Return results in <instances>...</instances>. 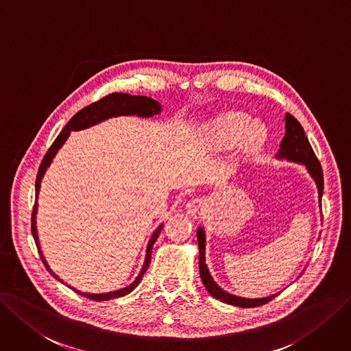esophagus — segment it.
I'll list each match as a JSON object with an SVG mask.
<instances>
[{
  "label": "esophagus",
  "instance_id": "34e87169",
  "mask_svg": "<svg viewBox=\"0 0 351 351\" xmlns=\"http://www.w3.org/2000/svg\"><path fill=\"white\" fill-rule=\"evenodd\" d=\"M186 210H188L189 215L195 217V218H199V217L205 215L206 213H208V210H210L208 199H205V198L192 199L191 202H188Z\"/></svg>",
  "mask_w": 351,
  "mask_h": 351
}]
</instances>
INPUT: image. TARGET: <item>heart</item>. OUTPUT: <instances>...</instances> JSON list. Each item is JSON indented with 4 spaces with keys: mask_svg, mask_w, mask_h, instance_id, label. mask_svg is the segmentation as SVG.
<instances>
[{
    "mask_svg": "<svg viewBox=\"0 0 351 351\" xmlns=\"http://www.w3.org/2000/svg\"><path fill=\"white\" fill-rule=\"evenodd\" d=\"M250 119L241 112H227L226 115L219 117L215 123V133L224 146H232L239 143L243 136L247 132V140L250 145H261L265 138V130L261 125H253L250 130Z\"/></svg>",
    "mask_w": 351,
    "mask_h": 351,
    "instance_id": "heart-1",
    "label": "heart"
}]
</instances>
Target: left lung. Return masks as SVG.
I'll list each match as a JSON object with an SVG mask.
<instances>
[{
	"label": "left lung",
	"mask_w": 351,
	"mask_h": 351,
	"mask_svg": "<svg viewBox=\"0 0 351 351\" xmlns=\"http://www.w3.org/2000/svg\"><path fill=\"white\" fill-rule=\"evenodd\" d=\"M285 130H287V133H285V137L280 141V150H279L278 156L282 159H288L291 162L304 163L308 167L311 176H313L317 182L319 204H321V197H322V191H324V175H322V167L317 158V154L314 153L313 147H311L302 125L292 114H287V117H285ZM197 236H198V244H199L201 279L205 285L206 291H208L215 298V300H219L228 305H234V306L254 308V306H261V305L270 302L276 296V295H274L269 298H263V300H245V298H239V296L230 295L228 292L223 291L213 280L210 271H208V269H206V265H205V232L202 228L198 230Z\"/></svg>",
	"instance_id": "1"
}]
</instances>
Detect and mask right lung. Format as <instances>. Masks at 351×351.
<instances>
[{"label":"right lung","mask_w":351,"mask_h":351,"mask_svg":"<svg viewBox=\"0 0 351 351\" xmlns=\"http://www.w3.org/2000/svg\"><path fill=\"white\" fill-rule=\"evenodd\" d=\"M160 106L158 101H154L149 97H140V95H130V94H119V93H112L107 97L101 98L99 101L97 102H93L89 104V106H86L85 108H82L81 111H77L72 119L68 121V124L63 127V130L60 132V134L56 137V140L51 143V146L49 147L47 153L45 154V158L40 163V167H38V172H37V176H36V195L38 193V188H40V180L46 172L47 166L50 165L51 159L55 158L56 152L62 147V145L64 143V140L68 138L69 133L71 132H75V130H82V128H86V127H90L94 124H98L101 123L102 120H107L110 119V117H117V115H138V117H152V115H156L160 112ZM36 210H37V204L34 202L33 205V213H32V232H33V237H34V241H36V245H37V250H38V254H40L42 257V262L45 263L46 269L50 271L51 275H53L58 280H60L53 271L50 270V267L47 266L45 257L40 252V245H38V239H37V231H36ZM163 226H160L158 230H156L153 232V236L149 241V245H147V254H146V261H145V265H143L141 267V271L140 275L137 276V279L130 285V287L124 288V289H120V291H115V292H110V293H82L80 291L73 289L75 292H77L80 295H84L86 298H89V300L93 301H108V300H112V298H120V296H124L127 293L132 292L137 285L141 282V278L143 275L146 274V270L150 265V258H152V249H153V244L154 241L158 240L160 231H162Z\"/></svg>","instance_id":"right-lung-1"}]
</instances>
